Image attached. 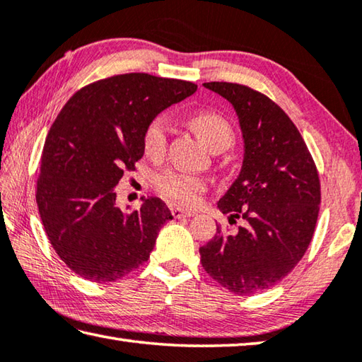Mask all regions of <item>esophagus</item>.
<instances>
[{"label":"esophagus","instance_id":"obj_1","mask_svg":"<svg viewBox=\"0 0 362 362\" xmlns=\"http://www.w3.org/2000/svg\"><path fill=\"white\" fill-rule=\"evenodd\" d=\"M172 216L175 219H184V217H192L195 216V211L192 209H182V208H173Z\"/></svg>","mask_w":362,"mask_h":362}]
</instances>
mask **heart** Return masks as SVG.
Instances as JSON below:
<instances>
[{
	"mask_svg": "<svg viewBox=\"0 0 362 362\" xmlns=\"http://www.w3.org/2000/svg\"><path fill=\"white\" fill-rule=\"evenodd\" d=\"M189 124L192 126L197 135L213 149V151H223L233 143L235 134L233 127L222 115L209 110L195 112L190 115ZM168 137V121L165 117H156L148 122L143 134V148L151 158H160L165 153ZM208 182L202 176L175 172L168 170L158 175L156 187L168 200L180 204H194L199 202L200 194L206 189Z\"/></svg>",
	"mask_w": 362,
	"mask_h": 362,
	"instance_id": "heart-1",
	"label": "heart"
}]
</instances>
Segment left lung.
I'll return each instance as SVG.
<instances>
[{
    "instance_id": "left-lung-1",
    "label": "left lung",
    "mask_w": 362,
    "mask_h": 362,
    "mask_svg": "<svg viewBox=\"0 0 362 362\" xmlns=\"http://www.w3.org/2000/svg\"><path fill=\"white\" fill-rule=\"evenodd\" d=\"M204 88L233 105L244 140L241 172L217 203L235 233L217 225L200 247L204 271L235 295L268 290L291 272L312 241L320 178L301 134L276 102L249 86L211 81Z\"/></svg>"
}]
</instances>
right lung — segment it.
Returning a JSON list of instances; mask_svg holds the SVG:
<instances>
[{
    "label": "right lung",
    "mask_w": 362,
    "mask_h": 362,
    "mask_svg": "<svg viewBox=\"0 0 362 362\" xmlns=\"http://www.w3.org/2000/svg\"><path fill=\"white\" fill-rule=\"evenodd\" d=\"M195 91L192 81L135 72L94 81L66 102L47 135L36 202L50 244L75 274L113 282L149 258L173 216L156 197L124 213L115 187L143 158L148 122Z\"/></svg>",
    "instance_id": "add662e5"
}]
</instances>
